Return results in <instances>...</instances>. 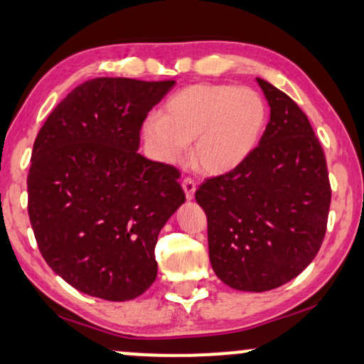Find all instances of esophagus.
Listing matches in <instances>:
<instances>
[{
	"label": "esophagus",
	"mask_w": 364,
	"mask_h": 364,
	"mask_svg": "<svg viewBox=\"0 0 364 364\" xmlns=\"http://www.w3.org/2000/svg\"><path fill=\"white\" fill-rule=\"evenodd\" d=\"M183 190H185V195L188 200H193V196H195V191H196V181L193 178H185L181 183Z\"/></svg>",
	"instance_id": "esophagus-1"
}]
</instances>
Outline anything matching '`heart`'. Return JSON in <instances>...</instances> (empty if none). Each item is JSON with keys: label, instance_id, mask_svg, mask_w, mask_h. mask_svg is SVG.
Segmentation results:
<instances>
[{"label": "heart", "instance_id": "obj_1", "mask_svg": "<svg viewBox=\"0 0 364 364\" xmlns=\"http://www.w3.org/2000/svg\"><path fill=\"white\" fill-rule=\"evenodd\" d=\"M267 124L259 92L233 84H193L144 121L142 136L156 158L178 163L193 141L191 158L211 174L232 171L254 153Z\"/></svg>", "mask_w": 364, "mask_h": 364}]
</instances>
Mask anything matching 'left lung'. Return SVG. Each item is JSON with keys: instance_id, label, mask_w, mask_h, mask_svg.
Here are the masks:
<instances>
[{"instance_id": "1", "label": "left lung", "mask_w": 364, "mask_h": 364, "mask_svg": "<svg viewBox=\"0 0 364 364\" xmlns=\"http://www.w3.org/2000/svg\"><path fill=\"white\" fill-rule=\"evenodd\" d=\"M257 82L270 105L259 146L195 195L208 220L216 277L248 292L280 287L314 260L331 205L328 164L309 119L277 87Z\"/></svg>"}]
</instances>
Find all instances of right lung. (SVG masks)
Segmentation results:
<instances>
[{"instance_id": "1", "label": "right lung", "mask_w": 364, "mask_h": 364, "mask_svg": "<svg viewBox=\"0 0 364 364\" xmlns=\"http://www.w3.org/2000/svg\"><path fill=\"white\" fill-rule=\"evenodd\" d=\"M173 85L87 80L36 136L26 179L30 223L45 262L77 291L131 301L158 275V235L186 198L176 168L137 149L142 122Z\"/></svg>"}]
</instances>
